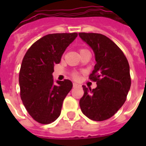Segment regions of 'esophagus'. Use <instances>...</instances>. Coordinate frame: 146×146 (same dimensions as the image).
<instances>
[{
	"instance_id": "34e87169",
	"label": "esophagus",
	"mask_w": 146,
	"mask_h": 146,
	"mask_svg": "<svg viewBox=\"0 0 146 146\" xmlns=\"http://www.w3.org/2000/svg\"><path fill=\"white\" fill-rule=\"evenodd\" d=\"M73 87H74V88H76V87H77V86H80V85H78L77 83H73Z\"/></svg>"
}]
</instances>
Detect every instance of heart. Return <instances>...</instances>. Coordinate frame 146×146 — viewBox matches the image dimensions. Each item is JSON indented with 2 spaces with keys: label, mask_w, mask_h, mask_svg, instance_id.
I'll use <instances>...</instances> for the list:
<instances>
[{
  "label": "heart",
  "mask_w": 146,
  "mask_h": 146,
  "mask_svg": "<svg viewBox=\"0 0 146 146\" xmlns=\"http://www.w3.org/2000/svg\"><path fill=\"white\" fill-rule=\"evenodd\" d=\"M85 50H87V49H85V48H81L80 50V52L82 53L83 52V51H85ZM72 76H73V78L74 79V80H77L80 79V74L78 73H76V72H73V73H72Z\"/></svg>",
  "instance_id": "heart-1"
}]
</instances>
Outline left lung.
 Masks as SVG:
<instances>
[{
	"instance_id": "obj_1",
	"label": "left lung",
	"mask_w": 146,
	"mask_h": 146,
	"mask_svg": "<svg viewBox=\"0 0 146 146\" xmlns=\"http://www.w3.org/2000/svg\"><path fill=\"white\" fill-rule=\"evenodd\" d=\"M94 50L96 64L89 79L96 82L92 89L82 86L84 95L80 101L81 111L95 121L111 118L127 99L131 78L127 57L109 38L99 33H79Z\"/></svg>"
}]
</instances>
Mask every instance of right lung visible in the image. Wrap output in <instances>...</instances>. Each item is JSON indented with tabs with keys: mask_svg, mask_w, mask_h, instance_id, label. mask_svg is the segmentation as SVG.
Listing matches in <instances>:
<instances>
[{
	"mask_svg": "<svg viewBox=\"0 0 146 146\" xmlns=\"http://www.w3.org/2000/svg\"><path fill=\"white\" fill-rule=\"evenodd\" d=\"M76 33H54L41 38L26 51L19 74L20 97L26 111L42 124H49L60 114L64 98L70 91V80L57 81L52 73Z\"/></svg>",
	"mask_w": 146,
	"mask_h": 146,
	"instance_id": "1",
	"label": "right lung"
}]
</instances>
